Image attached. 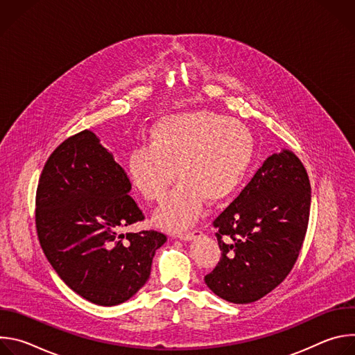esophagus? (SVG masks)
Instances as JSON below:
<instances>
[{"label": "esophagus", "mask_w": 355, "mask_h": 355, "mask_svg": "<svg viewBox=\"0 0 355 355\" xmlns=\"http://www.w3.org/2000/svg\"><path fill=\"white\" fill-rule=\"evenodd\" d=\"M202 232L199 229H195V230H191V232H185V233H180L178 234V239L180 240H184V241H189L192 240L195 236H199Z\"/></svg>", "instance_id": "esophagus-1"}]
</instances>
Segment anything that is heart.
Wrapping results in <instances>:
<instances>
[{
	"mask_svg": "<svg viewBox=\"0 0 355 355\" xmlns=\"http://www.w3.org/2000/svg\"><path fill=\"white\" fill-rule=\"evenodd\" d=\"M252 153V136L239 121L188 111L159 119L148 132V144L129 153L126 168L135 188L151 202L166 196L177 174L180 181L155 220L164 229L184 230L200 216L204 199L219 204L240 188Z\"/></svg>",
	"mask_w": 355,
	"mask_h": 355,
	"instance_id": "1",
	"label": "heart"
}]
</instances>
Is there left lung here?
<instances>
[{"instance_id":"obj_1","label":"left lung","mask_w":355,"mask_h":355,"mask_svg":"<svg viewBox=\"0 0 355 355\" xmlns=\"http://www.w3.org/2000/svg\"><path fill=\"white\" fill-rule=\"evenodd\" d=\"M311 182L291 150L270 156L240 195L214 220L222 251L208 288L232 303H251L291 272L305 239Z\"/></svg>"}]
</instances>
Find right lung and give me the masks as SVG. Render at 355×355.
I'll return each mask as SVG.
<instances>
[{"label": "right lung", "instance_id": "add662e5", "mask_svg": "<svg viewBox=\"0 0 355 355\" xmlns=\"http://www.w3.org/2000/svg\"><path fill=\"white\" fill-rule=\"evenodd\" d=\"M125 170L91 130L64 140L47 159L36 191V230L64 284L99 306L130 299L148 279L166 241L156 230L121 233L144 216Z\"/></svg>", "mask_w": 355, "mask_h": 355}]
</instances>
